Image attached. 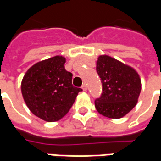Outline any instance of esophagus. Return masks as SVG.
<instances>
[{"label":"esophagus","instance_id":"34e87169","mask_svg":"<svg viewBox=\"0 0 161 161\" xmlns=\"http://www.w3.org/2000/svg\"><path fill=\"white\" fill-rule=\"evenodd\" d=\"M82 89H83V91H87V85H86V84H83V86H82Z\"/></svg>","mask_w":161,"mask_h":161}]
</instances>
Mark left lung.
<instances>
[{
	"label": "left lung",
	"mask_w": 161,
	"mask_h": 161,
	"mask_svg": "<svg viewBox=\"0 0 161 161\" xmlns=\"http://www.w3.org/2000/svg\"><path fill=\"white\" fill-rule=\"evenodd\" d=\"M97 71L103 85L102 96L95 101L98 113L111 119L125 116L137 104L142 91L138 72L108 55L98 57Z\"/></svg>",
	"instance_id": "obj_1"
}]
</instances>
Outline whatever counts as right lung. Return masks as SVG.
Here are the masks:
<instances>
[{"instance_id": "1", "label": "right lung", "mask_w": 161, "mask_h": 161, "mask_svg": "<svg viewBox=\"0 0 161 161\" xmlns=\"http://www.w3.org/2000/svg\"><path fill=\"white\" fill-rule=\"evenodd\" d=\"M65 58L58 56L34 64L21 81V93L30 111L48 122L63 118L80 88L72 85V74L64 69Z\"/></svg>"}]
</instances>
